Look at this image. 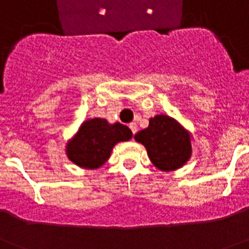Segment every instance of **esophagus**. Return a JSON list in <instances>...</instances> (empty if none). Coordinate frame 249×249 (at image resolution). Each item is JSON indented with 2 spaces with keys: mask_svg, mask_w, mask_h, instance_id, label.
<instances>
[{
  "mask_svg": "<svg viewBox=\"0 0 249 249\" xmlns=\"http://www.w3.org/2000/svg\"><path fill=\"white\" fill-rule=\"evenodd\" d=\"M129 128H131V131H132V133H133V135H136V133H137V124H136L135 122H132V123H129Z\"/></svg>",
  "mask_w": 249,
  "mask_h": 249,
  "instance_id": "34e87169",
  "label": "esophagus"
}]
</instances>
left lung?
Masks as SVG:
<instances>
[{"mask_svg":"<svg viewBox=\"0 0 249 249\" xmlns=\"http://www.w3.org/2000/svg\"><path fill=\"white\" fill-rule=\"evenodd\" d=\"M143 144L151 162L160 171H173L186 163L192 153L190 133L168 116H156L149 126L135 136Z\"/></svg>","mask_w":249,"mask_h":249,"instance_id":"left-lung-1","label":"left lung"}]
</instances>
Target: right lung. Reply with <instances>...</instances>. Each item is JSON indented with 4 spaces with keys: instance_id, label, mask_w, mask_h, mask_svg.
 <instances>
[{
    "instance_id": "right-lung-1",
    "label": "right lung",
    "mask_w": 249,
    "mask_h": 249,
    "mask_svg": "<svg viewBox=\"0 0 249 249\" xmlns=\"http://www.w3.org/2000/svg\"><path fill=\"white\" fill-rule=\"evenodd\" d=\"M131 137L132 131L124 124H108L102 118H93L86 121L67 144V156L77 166L98 168L108 160L114 144Z\"/></svg>"
}]
</instances>
